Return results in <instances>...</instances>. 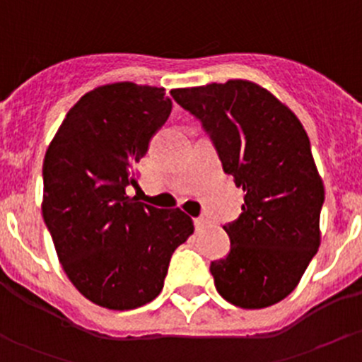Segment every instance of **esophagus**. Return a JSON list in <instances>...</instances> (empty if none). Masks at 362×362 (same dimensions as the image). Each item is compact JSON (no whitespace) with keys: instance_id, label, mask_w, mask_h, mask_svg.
<instances>
[{"instance_id":"1","label":"esophagus","mask_w":362,"mask_h":362,"mask_svg":"<svg viewBox=\"0 0 362 362\" xmlns=\"http://www.w3.org/2000/svg\"><path fill=\"white\" fill-rule=\"evenodd\" d=\"M206 218H204V217H196L194 218V226H196V229H198V231H199V229H203L204 228V226H206Z\"/></svg>"}]
</instances>
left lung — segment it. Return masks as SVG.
Returning a JSON list of instances; mask_svg holds the SVG:
<instances>
[{"label":"left lung","mask_w":362,"mask_h":362,"mask_svg":"<svg viewBox=\"0 0 362 362\" xmlns=\"http://www.w3.org/2000/svg\"><path fill=\"white\" fill-rule=\"evenodd\" d=\"M171 96L202 122L224 171L245 192L240 217L224 226L231 250L210 264L218 294L249 310L282 301L320 245L324 185L308 134L286 105L249 80Z\"/></svg>","instance_id":"obj_1"}]
</instances>
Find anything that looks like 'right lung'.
Listing matches in <instances>:
<instances>
[{"mask_svg": "<svg viewBox=\"0 0 362 362\" xmlns=\"http://www.w3.org/2000/svg\"><path fill=\"white\" fill-rule=\"evenodd\" d=\"M171 112L163 87L108 83L66 113L43 160V221L73 286L108 310L158 298L175 249L194 231L180 208L129 198L134 168Z\"/></svg>", "mask_w": 362, "mask_h": 362, "instance_id": "right-lung-1", "label": "right lung"}]
</instances>
